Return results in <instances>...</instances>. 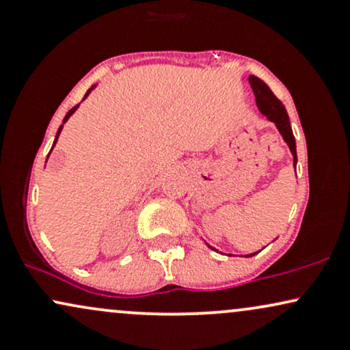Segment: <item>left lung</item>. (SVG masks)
<instances>
[{
  "instance_id": "obj_1",
  "label": "left lung",
  "mask_w": 350,
  "mask_h": 350,
  "mask_svg": "<svg viewBox=\"0 0 350 350\" xmlns=\"http://www.w3.org/2000/svg\"><path fill=\"white\" fill-rule=\"evenodd\" d=\"M248 82H250L253 94H255L256 107H258V110L262 111L270 122L276 124V128H278V131L281 133V136H283V139L286 142L288 146H290V151L293 154V164H295V170H296V161H298V156H296V142H295V135H293V130H291L290 118H288L286 108H284L283 103L275 97V94L270 90V87H268L262 79L255 77V75H250V77H248ZM256 253H250V255H245V256H253L256 255Z\"/></svg>"
}]
</instances>
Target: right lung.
Listing matches in <instances>:
<instances>
[{"mask_svg":"<svg viewBox=\"0 0 350 350\" xmlns=\"http://www.w3.org/2000/svg\"><path fill=\"white\" fill-rule=\"evenodd\" d=\"M94 87H95V85H94ZM94 87H92V88H90V90H88V92H87V94H85V97H83V98H87V95H88V94H90V92H92V90H94ZM77 108H79V105H75L74 108H70V110H69V111H67L66 118H64V122H62V124H60V128H59L57 135H55V139H54V144H52V148H54V146H55V143H57V138H59L60 131H62V126H64V123H66V122H67V120H69V116H70L72 113H74V111H75V110H77Z\"/></svg>","mask_w":350,"mask_h":350,"instance_id":"1","label":"right lung"}]
</instances>
